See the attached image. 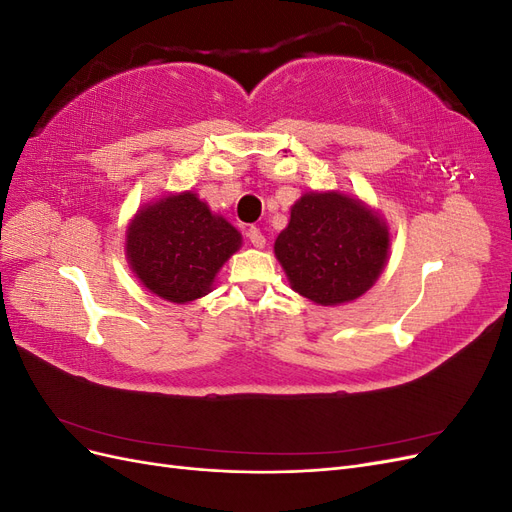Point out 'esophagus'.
<instances>
[{
    "label": "esophagus",
    "instance_id": "esophagus-1",
    "mask_svg": "<svg viewBox=\"0 0 512 512\" xmlns=\"http://www.w3.org/2000/svg\"><path fill=\"white\" fill-rule=\"evenodd\" d=\"M247 239H250V243L256 247V250H262V247H265V243H267V239L260 232V228H254V226L247 230Z\"/></svg>",
    "mask_w": 512,
    "mask_h": 512
}]
</instances>
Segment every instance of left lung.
I'll return each mask as SVG.
<instances>
[{
	"instance_id": "1",
	"label": "left lung",
	"mask_w": 512,
	"mask_h": 512,
	"mask_svg": "<svg viewBox=\"0 0 512 512\" xmlns=\"http://www.w3.org/2000/svg\"><path fill=\"white\" fill-rule=\"evenodd\" d=\"M391 250L389 224L359 196L305 192L290 207L273 252L290 288L316 305L352 303L378 282Z\"/></svg>"
}]
</instances>
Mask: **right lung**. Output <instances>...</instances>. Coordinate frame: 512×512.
Returning <instances> with one entry per match:
<instances>
[{
  "label": "right lung",
  "instance_id": "1",
  "mask_svg": "<svg viewBox=\"0 0 512 512\" xmlns=\"http://www.w3.org/2000/svg\"><path fill=\"white\" fill-rule=\"evenodd\" d=\"M243 245L241 232L192 190L168 192L134 213L126 258L136 280L170 303H190L213 290L224 262Z\"/></svg>",
  "mask_w": 512,
  "mask_h": 512
}]
</instances>
